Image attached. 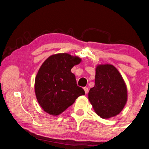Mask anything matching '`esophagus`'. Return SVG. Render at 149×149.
<instances>
[{
	"mask_svg": "<svg viewBox=\"0 0 149 149\" xmlns=\"http://www.w3.org/2000/svg\"><path fill=\"white\" fill-rule=\"evenodd\" d=\"M83 89H84V91H85V93H86V94H87L88 91H89V89H88V88H87V87H84Z\"/></svg>",
	"mask_w": 149,
	"mask_h": 149,
	"instance_id": "1",
	"label": "esophagus"
}]
</instances>
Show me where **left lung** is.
Masks as SVG:
<instances>
[{
    "label": "left lung",
    "mask_w": 149,
    "mask_h": 149,
    "mask_svg": "<svg viewBox=\"0 0 149 149\" xmlns=\"http://www.w3.org/2000/svg\"><path fill=\"white\" fill-rule=\"evenodd\" d=\"M89 100L95 113L103 119L117 116L128 100L124 79L111 64H99L95 68V86L89 92Z\"/></svg>",
    "instance_id": "obj_1"
}]
</instances>
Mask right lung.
<instances>
[{
  "instance_id": "right-lung-1",
  "label": "right lung",
  "mask_w": 149,
  "mask_h": 149,
  "mask_svg": "<svg viewBox=\"0 0 149 149\" xmlns=\"http://www.w3.org/2000/svg\"><path fill=\"white\" fill-rule=\"evenodd\" d=\"M81 59L67 53L52 55L40 66L35 79V93L45 112L58 116L74 103L85 91L77 86L73 66Z\"/></svg>"
}]
</instances>
